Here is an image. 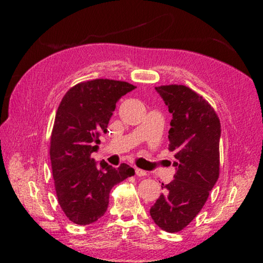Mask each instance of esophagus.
<instances>
[{
	"mask_svg": "<svg viewBox=\"0 0 263 263\" xmlns=\"http://www.w3.org/2000/svg\"><path fill=\"white\" fill-rule=\"evenodd\" d=\"M147 173H146L145 171H142V169L140 168H136V175L137 176H145Z\"/></svg>",
	"mask_w": 263,
	"mask_h": 263,
	"instance_id": "obj_1",
	"label": "esophagus"
}]
</instances>
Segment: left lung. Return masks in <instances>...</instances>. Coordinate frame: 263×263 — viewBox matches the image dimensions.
Listing matches in <instances>:
<instances>
[{"instance_id":"left-lung-1","label":"left lung","mask_w":263,"mask_h":263,"mask_svg":"<svg viewBox=\"0 0 263 263\" xmlns=\"http://www.w3.org/2000/svg\"><path fill=\"white\" fill-rule=\"evenodd\" d=\"M173 115L169 151L176 173L149 213L160 229L179 232L198 215L219 177L220 122L209 102L182 84L155 87Z\"/></svg>"}]
</instances>
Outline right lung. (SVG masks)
I'll return each mask as SVG.
<instances>
[{
  "mask_svg": "<svg viewBox=\"0 0 263 263\" xmlns=\"http://www.w3.org/2000/svg\"><path fill=\"white\" fill-rule=\"evenodd\" d=\"M136 87L96 79L78 83L62 97L51 136L50 157L55 193L62 211L78 225L95 222L109 205L112 186L135 175L126 163L118 168L97 162L100 136L106 133L116 103Z\"/></svg>",
  "mask_w": 263,
  "mask_h": 263,
  "instance_id": "right-lung-1",
  "label": "right lung"
}]
</instances>
